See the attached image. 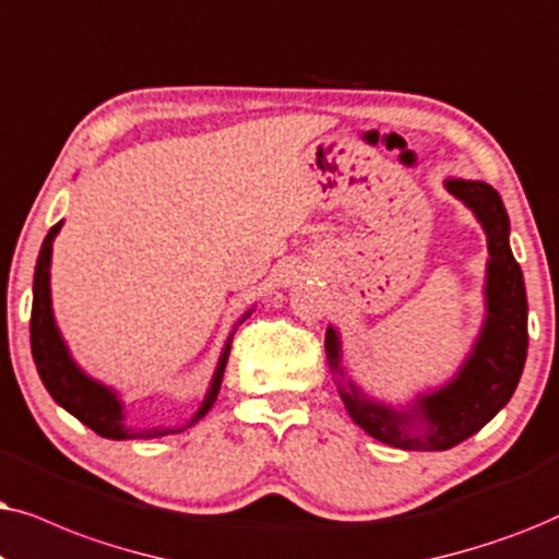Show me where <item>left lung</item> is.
<instances>
[{
	"label": "left lung",
	"instance_id": "1",
	"mask_svg": "<svg viewBox=\"0 0 559 559\" xmlns=\"http://www.w3.org/2000/svg\"><path fill=\"white\" fill-rule=\"evenodd\" d=\"M448 191L475 212L488 237V317L478 345L455 381L416 401L419 406L414 414L427 424L419 435L412 431V414H399L368 401L353 383L340 391L355 424H360L378 442L401 450H450L486 427L516 391L530 345L524 275L509 248V214L501 193L493 186L463 178H450ZM324 349L330 366L340 370V342L332 326L326 330Z\"/></svg>",
	"mask_w": 559,
	"mask_h": 559
}]
</instances>
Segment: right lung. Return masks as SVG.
Segmentation results:
<instances>
[{"mask_svg":"<svg viewBox=\"0 0 559 559\" xmlns=\"http://www.w3.org/2000/svg\"><path fill=\"white\" fill-rule=\"evenodd\" d=\"M58 229H61V222L50 227L46 240H43L40 255H37V265H35V281H33L29 347H33V360L37 366V373H40L43 385H46L50 396L56 399V404H61L66 412H71L79 421H84L88 429H94L99 437H107V440H138V437L140 440H147V437L168 435V431L174 429H145V431L124 429L122 404H119L115 393L81 373L76 362L71 360L69 349H66L61 334L56 330L53 311H50V252H53V240ZM227 357H229V342L225 353L219 357V366H217V373H214L212 389L206 393L204 404L197 412V416H193L191 424L202 419V416L212 408L214 401H217Z\"/></svg>","mask_w":559,"mask_h":559,"instance_id":"add662e5","label":"right lung"}]
</instances>
